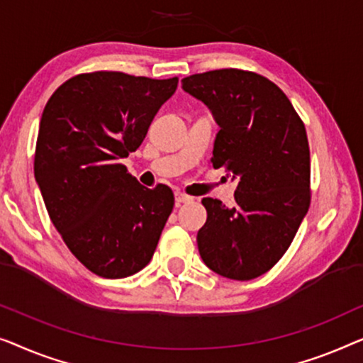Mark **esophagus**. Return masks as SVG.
Masks as SVG:
<instances>
[{
	"label": "esophagus",
	"instance_id": "esophagus-1",
	"mask_svg": "<svg viewBox=\"0 0 363 363\" xmlns=\"http://www.w3.org/2000/svg\"><path fill=\"white\" fill-rule=\"evenodd\" d=\"M176 203L177 206H181V203H189V202H192V197L191 196H187V194H184V192H181V191H177L176 194Z\"/></svg>",
	"mask_w": 363,
	"mask_h": 363
}]
</instances>
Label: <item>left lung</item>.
<instances>
[{"label": "left lung", "instance_id": "obj_1", "mask_svg": "<svg viewBox=\"0 0 363 363\" xmlns=\"http://www.w3.org/2000/svg\"><path fill=\"white\" fill-rule=\"evenodd\" d=\"M182 89L218 125L212 164L237 181L235 206L202 199L207 222L199 253L220 277H262L289 248L309 208L311 160L304 123L288 96L263 75L220 69L182 79Z\"/></svg>", "mask_w": 363, "mask_h": 363}]
</instances>
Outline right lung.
<instances>
[{
    "instance_id": "obj_1",
    "label": "right lung",
    "mask_w": 363,
    "mask_h": 363,
    "mask_svg": "<svg viewBox=\"0 0 363 363\" xmlns=\"http://www.w3.org/2000/svg\"><path fill=\"white\" fill-rule=\"evenodd\" d=\"M177 82L80 74L64 82L43 111L35 182L65 245L101 278L145 268L174 207L169 187L141 186L121 160L140 147Z\"/></svg>"
}]
</instances>
